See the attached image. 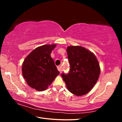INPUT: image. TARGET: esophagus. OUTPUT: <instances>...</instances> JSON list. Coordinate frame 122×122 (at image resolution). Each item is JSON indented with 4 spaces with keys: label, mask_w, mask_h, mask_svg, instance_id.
<instances>
[{
    "label": "esophagus",
    "mask_w": 122,
    "mask_h": 122,
    "mask_svg": "<svg viewBox=\"0 0 122 122\" xmlns=\"http://www.w3.org/2000/svg\"><path fill=\"white\" fill-rule=\"evenodd\" d=\"M57 69L59 71H60V72H61L62 71V68H61V66H59L57 67Z\"/></svg>",
    "instance_id": "34e87169"
}]
</instances>
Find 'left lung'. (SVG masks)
<instances>
[{"label": "left lung", "instance_id": "8db88e82", "mask_svg": "<svg viewBox=\"0 0 122 122\" xmlns=\"http://www.w3.org/2000/svg\"><path fill=\"white\" fill-rule=\"evenodd\" d=\"M70 66L68 74L61 76L70 92L76 96L88 93L96 83L100 74V68L95 54L79 46L67 48Z\"/></svg>", "mask_w": 122, "mask_h": 122}]
</instances>
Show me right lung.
Wrapping results in <instances>:
<instances>
[{"label": "right lung", "mask_w": 122, "mask_h": 122, "mask_svg": "<svg viewBox=\"0 0 122 122\" xmlns=\"http://www.w3.org/2000/svg\"><path fill=\"white\" fill-rule=\"evenodd\" d=\"M55 47L56 44L36 48L23 62L22 71L24 78L29 86L36 91L47 89L60 74L50 55Z\"/></svg>", "instance_id": "1"}]
</instances>
